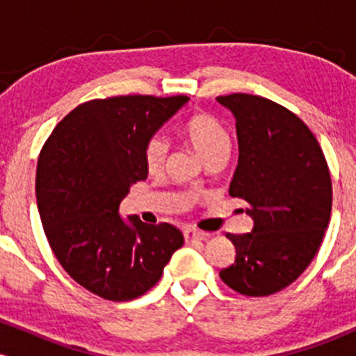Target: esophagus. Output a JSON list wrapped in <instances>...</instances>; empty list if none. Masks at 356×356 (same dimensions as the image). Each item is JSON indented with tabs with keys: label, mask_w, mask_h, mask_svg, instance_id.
Segmentation results:
<instances>
[{
	"label": "esophagus",
	"mask_w": 356,
	"mask_h": 356,
	"mask_svg": "<svg viewBox=\"0 0 356 356\" xmlns=\"http://www.w3.org/2000/svg\"><path fill=\"white\" fill-rule=\"evenodd\" d=\"M209 232H202L199 229H192V227H187L186 231H184V238H186L187 243H194V241H206L209 238Z\"/></svg>",
	"instance_id": "esophagus-1"
}]
</instances>
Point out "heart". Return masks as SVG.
<instances>
[{
    "mask_svg": "<svg viewBox=\"0 0 356 356\" xmlns=\"http://www.w3.org/2000/svg\"><path fill=\"white\" fill-rule=\"evenodd\" d=\"M184 137L189 142L195 154L202 159L204 164L212 157L227 155L231 149L229 134L222 125L211 115L192 117L182 130ZM167 157V142L162 137H152L145 144L144 162L149 172H157L164 165Z\"/></svg>",
    "mask_w": 356,
    "mask_h": 356,
    "instance_id": "1",
    "label": "heart"
}]
</instances>
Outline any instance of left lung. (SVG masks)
<instances>
[{
    "instance_id": "left-lung-1",
    "label": "left lung",
    "mask_w": 356,
    "mask_h": 356,
    "mask_svg": "<svg viewBox=\"0 0 356 356\" xmlns=\"http://www.w3.org/2000/svg\"><path fill=\"white\" fill-rule=\"evenodd\" d=\"M236 118L239 159L229 194L249 204L252 229L226 234L236 259L220 280L246 296H268L300 277L332 214V177L312 130L275 102L218 97Z\"/></svg>"
}]
</instances>
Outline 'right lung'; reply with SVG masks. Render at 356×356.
<instances>
[{"instance_id":"add662e5","label":"right lung","mask_w":356,"mask_h":356,"mask_svg":"<svg viewBox=\"0 0 356 356\" xmlns=\"http://www.w3.org/2000/svg\"><path fill=\"white\" fill-rule=\"evenodd\" d=\"M187 97L127 95L79 105L55 127L36 169V202L53 254L76 283L112 301L161 280L182 232L122 218L120 202L147 179L144 149Z\"/></svg>"}]
</instances>
